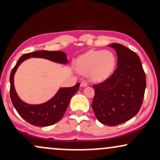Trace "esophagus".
Here are the masks:
<instances>
[{"label":"esophagus","instance_id":"obj_1","mask_svg":"<svg viewBox=\"0 0 160 160\" xmlns=\"http://www.w3.org/2000/svg\"><path fill=\"white\" fill-rule=\"evenodd\" d=\"M87 86H88V82H87L86 81H85V80L82 81L81 83H80V86L81 87H86Z\"/></svg>","mask_w":160,"mask_h":160}]
</instances>
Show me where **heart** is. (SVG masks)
<instances>
[{
    "label": "heart",
    "instance_id": "b5f03b06",
    "mask_svg": "<svg viewBox=\"0 0 160 160\" xmlns=\"http://www.w3.org/2000/svg\"><path fill=\"white\" fill-rule=\"evenodd\" d=\"M114 54L109 51L90 50L80 57L77 61L78 72L97 82L109 78L115 67Z\"/></svg>",
    "mask_w": 160,
    "mask_h": 160
}]
</instances>
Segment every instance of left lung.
Returning a JSON list of instances; mask_svg holds the SVG:
<instances>
[{
  "mask_svg": "<svg viewBox=\"0 0 160 160\" xmlns=\"http://www.w3.org/2000/svg\"><path fill=\"white\" fill-rule=\"evenodd\" d=\"M116 51L117 67L103 82L93 86L92 107L102 124L114 126L139 112L144 98L146 79L139 56L120 43L108 45Z\"/></svg>",
  "mask_w": 160,
  "mask_h": 160,
  "instance_id": "1",
  "label": "left lung"
}]
</instances>
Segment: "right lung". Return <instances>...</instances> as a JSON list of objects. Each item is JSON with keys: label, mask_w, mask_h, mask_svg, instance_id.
<instances>
[{"label": "right lung", "mask_w": 160, "mask_h": 160, "mask_svg": "<svg viewBox=\"0 0 160 160\" xmlns=\"http://www.w3.org/2000/svg\"><path fill=\"white\" fill-rule=\"evenodd\" d=\"M30 58H45L62 64L68 63V61L66 58V54L63 52L43 50L31 52L24 54L19 58L10 74V98L20 116L26 122L35 126H48L61 120L68 108L71 98L79 89L80 82L77 83L74 86L60 88L53 98L45 103L39 105L26 103L19 98L15 92L14 86V75L20 64Z\"/></svg>", "instance_id": "obj_1"}]
</instances>
